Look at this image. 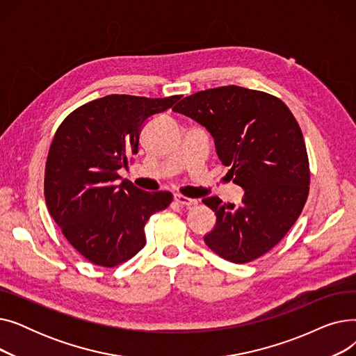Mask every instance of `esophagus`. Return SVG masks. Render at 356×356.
Returning a JSON list of instances; mask_svg holds the SVG:
<instances>
[{
	"instance_id": "34e87169",
	"label": "esophagus",
	"mask_w": 356,
	"mask_h": 356,
	"mask_svg": "<svg viewBox=\"0 0 356 356\" xmlns=\"http://www.w3.org/2000/svg\"><path fill=\"white\" fill-rule=\"evenodd\" d=\"M175 200L181 204V207H193V204H197L196 199L188 197V196H183V195H175Z\"/></svg>"
}]
</instances>
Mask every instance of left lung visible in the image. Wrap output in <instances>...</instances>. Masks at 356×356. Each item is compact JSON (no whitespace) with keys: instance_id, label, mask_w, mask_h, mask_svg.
Segmentation results:
<instances>
[{"instance_id":"obj_1","label":"left lung","mask_w":356,"mask_h":356,"mask_svg":"<svg viewBox=\"0 0 356 356\" xmlns=\"http://www.w3.org/2000/svg\"><path fill=\"white\" fill-rule=\"evenodd\" d=\"M207 128L229 177L245 191L242 203L202 202L216 215L204 244L245 264L273 250L300 216L309 195L306 144L291 111L270 93L236 85L207 89L173 108Z\"/></svg>"}]
</instances>
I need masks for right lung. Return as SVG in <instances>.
<instances>
[{
	"label": "right lung",
	"mask_w": 356,
	"mask_h": 356,
	"mask_svg": "<svg viewBox=\"0 0 356 356\" xmlns=\"http://www.w3.org/2000/svg\"><path fill=\"white\" fill-rule=\"evenodd\" d=\"M181 95L145 98L106 95L63 120L46 161L47 209L69 244L92 264L112 268L144 245V227L173 200L170 192H144L118 179L138 153L144 122L172 108Z\"/></svg>",
	"instance_id": "add662e5"
}]
</instances>
